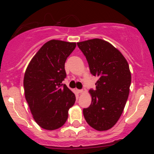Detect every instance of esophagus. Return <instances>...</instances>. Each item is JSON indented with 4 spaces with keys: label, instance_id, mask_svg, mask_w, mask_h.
Returning a JSON list of instances; mask_svg holds the SVG:
<instances>
[{
    "label": "esophagus",
    "instance_id": "34e87169",
    "mask_svg": "<svg viewBox=\"0 0 154 154\" xmlns=\"http://www.w3.org/2000/svg\"><path fill=\"white\" fill-rule=\"evenodd\" d=\"M77 91L78 93H83V92H84V91H83V90H81V89H77Z\"/></svg>",
    "mask_w": 154,
    "mask_h": 154
}]
</instances>
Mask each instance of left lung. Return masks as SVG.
I'll use <instances>...</instances> for the list:
<instances>
[{
  "instance_id": "obj_1",
  "label": "left lung",
  "mask_w": 154,
  "mask_h": 154,
  "mask_svg": "<svg viewBox=\"0 0 154 154\" xmlns=\"http://www.w3.org/2000/svg\"><path fill=\"white\" fill-rule=\"evenodd\" d=\"M92 75L98 77L96 89L89 90L91 103L83 109L88 125L98 131L109 130L120 119L130 93L131 73L122 53L105 40L77 42Z\"/></svg>"
}]
</instances>
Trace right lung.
<instances>
[{
    "mask_svg": "<svg viewBox=\"0 0 154 154\" xmlns=\"http://www.w3.org/2000/svg\"><path fill=\"white\" fill-rule=\"evenodd\" d=\"M75 48V42L50 40L32 57L24 73L26 100L35 122L45 130L61 127L75 103V94L62 83L66 77L65 63Z\"/></svg>",
    "mask_w": 154,
    "mask_h": 154,
    "instance_id": "1",
    "label": "right lung"
}]
</instances>
